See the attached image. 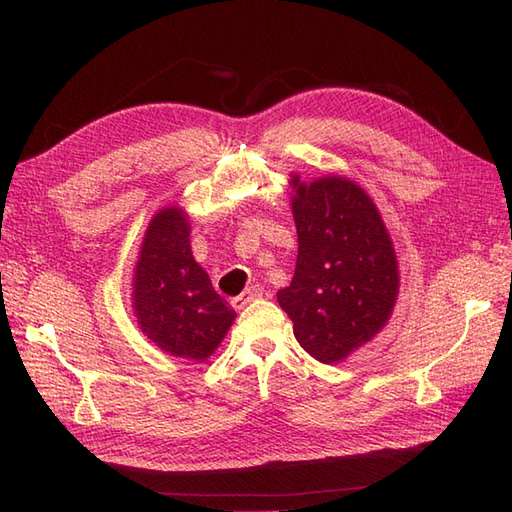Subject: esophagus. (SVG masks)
Returning <instances> with one entry per match:
<instances>
[{"label": "esophagus", "mask_w": 512, "mask_h": 512, "mask_svg": "<svg viewBox=\"0 0 512 512\" xmlns=\"http://www.w3.org/2000/svg\"><path fill=\"white\" fill-rule=\"evenodd\" d=\"M262 292H265V290H262V286H260V284H254V286L247 288L243 294H239V297L232 299V307H235V309H243L250 301L262 297Z\"/></svg>", "instance_id": "1"}]
</instances>
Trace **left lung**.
<instances>
[{"mask_svg": "<svg viewBox=\"0 0 512 512\" xmlns=\"http://www.w3.org/2000/svg\"><path fill=\"white\" fill-rule=\"evenodd\" d=\"M297 269L277 303L301 348L320 363H342L389 322L399 294V262L374 200L348 177L312 183L290 175Z\"/></svg>", "mask_w": 512, "mask_h": 512, "instance_id": "1", "label": "left lung"}]
</instances>
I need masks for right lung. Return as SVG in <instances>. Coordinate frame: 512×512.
<instances>
[{
    "label": "right lung",
    "instance_id": "right-lung-1",
    "mask_svg": "<svg viewBox=\"0 0 512 512\" xmlns=\"http://www.w3.org/2000/svg\"><path fill=\"white\" fill-rule=\"evenodd\" d=\"M132 309L151 344L203 363L222 344L235 309L213 290L190 247V220L177 205L153 215L132 277Z\"/></svg>",
    "mask_w": 512,
    "mask_h": 512
}]
</instances>
